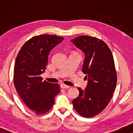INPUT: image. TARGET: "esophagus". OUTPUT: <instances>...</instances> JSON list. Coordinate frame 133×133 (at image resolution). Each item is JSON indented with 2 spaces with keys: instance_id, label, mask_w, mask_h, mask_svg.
Here are the masks:
<instances>
[{
  "instance_id": "1",
  "label": "esophagus",
  "mask_w": 133,
  "mask_h": 133,
  "mask_svg": "<svg viewBox=\"0 0 133 133\" xmlns=\"http://www.w3.org/2000/svg\"><path fill=\"white\" fill-rule=\"evenodd\" d=\"M61 88H63V89H68L70 88V86H68V85H63V84H62L61 85Z\"/></svg>"
}]
</instances>
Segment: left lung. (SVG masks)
Here are the masks:
<instances>
[{"label": "left lung", "mask_w": 133, "mask_h": 133, "mask_svg": "<svg viewBox=\"0 0 133 133\" xmlns=\"http://www.w3.org/2000/svg\"><path fill=\"white\" fill-rule=\"evenodd\" d=\"M85 54L82 72L88 83L72 101L74 108L83 117H91L104 110L112 97L117 76L112 54L108 45L96 37L81 36L71 40Z\"/></svg>", "instance_id": "obj_1"}]
</instances>
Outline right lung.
I'll use <instances>...</instances> for the list:
<instances>
[{"label": "right lung", "instance_id": "obj_1", "mask_svg": "<svg viewBox=\"0 0 133 133\" xmlns=\"http://www.w3.org/2000/svg\"><path fill=\"white\" fill-rule=\"evenodd\" d=\"M63 40L49 34L34 36L25 43L16 57L14 86L25 105L37 114L48 111L61 91L59 84L42 82L40 75L45 72L50 51Z\"/></svg>", "mask_w": 133, "mask_h": 133}]
</instances>
